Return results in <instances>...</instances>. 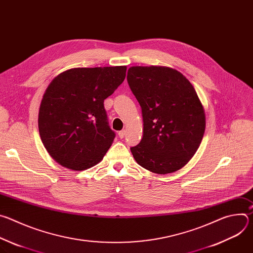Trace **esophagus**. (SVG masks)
Here are the masks:
<instances>
[{
  "mask_svg": "<svg viewBox=\"0 0 253 253\" xmlns=\"http://www.w3.org/2000/svg\"><path fill=\"white\" fill-rule=\"evenodd\" d=\"M118 135H119V137L122 139V138H124V137H125V135H126V131H125V130H121V131H119V132H118Z\"/></svg>",
  "mask_w": 253,
  "mask_h": 253,
  "instance_id": "1",
  "label": "esophagus"
}]
</instances>
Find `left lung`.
I'll list each match as a JSON object with an SVG mask.
<instances>
[{"label": "left lung", "instance_id": "8db88e82", "mask_svg": "<svg viewBox=\"0 0 253 253\" xmlns=\"http://www.w3.org/2000/svg\"><path fill=\"white\" fill-rule=\"evenodd\" d=\"M129 87L139 102L143 136L130 148L136 162L153 173L182 168L197 151L205 130L203 106L191 83L167 67H131Z\"/></svg>", "mask_w": 253, "mask_h": 253}]
</instances>
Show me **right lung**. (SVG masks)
<instances>
[{
    "label": "right lung",
    "instance_id": "obj_1",
    "mask_svg": "<svg viewBox=\"0 0 253 253\" xmlns=\"http://www.w3.org/2000/svg\"><path fill=\"white\" fill-rule=\"evenodd\" d=\"M126 66L75 68L48 86L39 110V132L51 157L85 170L100 162L115 138L104 100L123 83Z\"/></svg>",
    "mask_w": 253,
    "mask_h": 253
}]
</instances>
